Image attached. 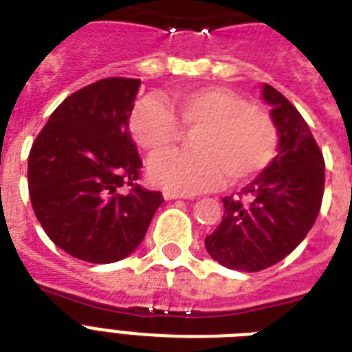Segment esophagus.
Masks as SVG:
<instances>
[{
  "label": "esophagus",
  "instance_id": "esophagus-1",
  "mask_svg": "<svg viewBox=\"0 0 352 352\" xmlns=\"http://www.w3.org/2000/svg\"><path fill=\"white\" fill-rule=\"evenodd\" d=\"M163 198H165V200H176V198H189V196L182 195V192H176V190H165V192H163Z\"/></svg>",
  "mask_w": 352,
  "mask_h": 352
}]
</instances>
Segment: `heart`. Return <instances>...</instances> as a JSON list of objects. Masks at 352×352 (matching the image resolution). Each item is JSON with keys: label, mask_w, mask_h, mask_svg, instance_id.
Segmentation results:
<instances>
[{"label": "heart", "mask_w": 352, "mask_h": 352, "mask_svg": "<svg viewBox=\"0 0 352 352\" xmlns=\"http://www.w3.org/2000/svg\"><path fill=\"white\" fill-rule=\"evenodd\" d=\"M186 131L196 155H166ZM130 132L152 163L151 176L165 189L195 195L217 189L224 179L246 184L270 167L277 154V128L268 111L222 86L187 89L174 95L173 110L157 97L139 100L130 117Z\"/></svg>", "instance_id": "obj_1"}]
</instances>
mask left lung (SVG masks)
Returning <instances> with one entry per match:
<instances>
[{"label":"left lung","instance_id":"obj_1","mask_svg":"<svg viewBox=\"0 0 352 352\" xmlns=\"http://www.w3.org/2000/svg\"><path fill=\"white\" fill-rule=\"evenodd\" d=\"M279 132L277 156L241 192L224 196V217L206 236L211 257L230 270L261 272L294 252L314 226L325 189V162L296 106L264 84Z\"/></svg>","mask_w":352,"mask_h":352}]
</instances>
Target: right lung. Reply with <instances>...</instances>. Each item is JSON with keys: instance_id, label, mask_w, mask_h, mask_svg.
I'll return each mask as SVG.
<instances>
[{"instance_id": "add662e5", "label": "right lung", "mask_w": 352, "mask_h": 352, "mask_svg": "<svg viewBox=\"0 0 352 352\" xmlns=\"http://www.w3.org/2000/svg\"><path fill=\"white\" fill-rule=\"evenodd\" d=\"M139 84L110 77L72 94L29 152V196L38 222L56 246L86 263L130 255L163 204L160 190L138 184L143 162L128 121Z\"/></svg>"}]
</instances>
